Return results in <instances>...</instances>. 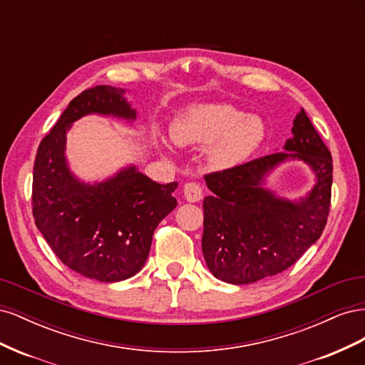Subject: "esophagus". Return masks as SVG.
I'll list each match as a JSON object with an SVG mask.
<instances>
[{"label":"esophagus","instance_id":"34e87169","mask_svg":"<svg viewBox=\"0 0 365 365\" xmlns=\"http://www.w3.org/2000/svg\"><path fill=\"white\" fill-rule=\"evenodd\" d=\"M184 197L189 202H200L202 200L201 185L196 182H187L184 185Z\"/></svg>","mask_w":365,"mask_h":365}]
</instances>
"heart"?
<instances>
[{
    "label": "heart",
    "mask_w": 365,
    "mask_h": 365,
    "mask_svg": "<svg viewBox=\"0 0 365 365\" xmlns=\"http://www.w3.org/2000/svg\"><path fill=\"white\" fill-rule=\"evenodd\" d=\"M170 137L180 146H208L207 163L215 170L244 164L259 150L267 126L259 115L224 103L185 108L170 123Z\"/></svg>",
    "instance_id": "1"
}]
</instances>
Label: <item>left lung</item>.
Returning <instances> with one entry per match:
<instances>
[{
    "mask_svg": "<svg viewBox=\"0 0 365 365\" xmlns=\"http://www.w3.org/2000/svg\"><path fill=\"white\" fill-rule=\"evenodd\" d=\"M288 160L304 162L316 175L313 189L288 200L266 187ZM213 193L204 197L202 252L216 279L248 284L289 268L322 236L330 208L332 157L302 108L283 152L235 169L205 175Z\"/></svg>",
    "mask_w": 365,
    "mask_h": 365,
    "instance_id": "obj_1",
    "label": "left lung"
}]
</instances>
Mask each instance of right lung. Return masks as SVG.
<instances>
[{"mask_svg":"<svg viewBox=\"0 0 365 365\" xmlns=\"http://www.w3.org/2000/svg\"><path fill=\"white\" fill-rule=\"evenodd\" d=\"M126 90L98 85L70 102L41 141L33 168V217L63 264L83 277L115 283L135 275L148 260L153 231L176 207L178 182L158 184L135 164L102 181L71 172L67 134L74 121L98 114L132 123L137 111Z\"/></svg>","mask_w":365,"mask_h":365,"instance_id":"obj_1","label":"right lung"}]
</instances>
